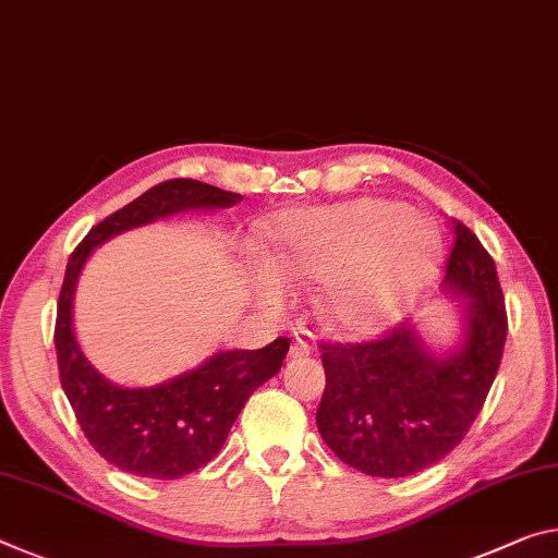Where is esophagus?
Segmentation results:
<instances>
[{
  "label": "esophagus",
  "mask_w": 558,
  "mask_h": 558,
  "mask_svg": "<svg viewBox=\"0 0 558 558\" xmlns=\"http://www.w3.org/2000/svg\"><path fill=\"white\" fill-rule=\"evenodd\" d=\"M311 355V344H307L303 338H295L293 344H290V357H307Z\"/></svg>",
  "instance_id": "obj_1"
}]
</instances>
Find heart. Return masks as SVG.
<instances>
[{"mask_svg": "<svg viewBox=\"0 0 558 558\" xmlns=\"http://www.w3.org/2000/svg\"><path fill=\"white\" fill-rule=\"evenodd\" d=\"M441 255L437 228L400 203L360 198L332 208L290 210L268 228V268L258 290L278 303V276L320 282V313L342 332L385 323L435 278Z\"/></svg>", "mask_w": 558, "mask_h": 558, "instance_id": "1", "label": "heart"}]
</instances>
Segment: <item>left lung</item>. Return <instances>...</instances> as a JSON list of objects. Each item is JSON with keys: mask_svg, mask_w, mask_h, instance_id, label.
<instances>
[{"mask_svg": "<svg viewBox=\"0 0 558 558\" xmlns=\"http://www.w3.org/2000/svg\"><path fill=\"white\" fill-rule=\"evenodd\" d=\"M445 290L459 300L464 340L445 355L404 323L379 340L323 342L325 392L317 429L344 464L369 476H410L464 439L497 377L507 305L497 265L470 228L452 220Z\"/></svg>", "mask_w": 558, "mask_h": 558, "instance_id": "obj_1", "label": "left lung"}]
</instances>
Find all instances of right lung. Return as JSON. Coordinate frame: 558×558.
<instances>
[{
  "mask_svg": "<svg viewBox=\"0 0 558 558\" xmlns=\"http://www.w3.org/2000/svg\"><path fill=\"white\" fill-rule=\"evenodd\" d=\"M241 201V193L203 181H163L94 226L66 263L54 327L59 379L88 445L121 472L179 480L208 464L247 397L280 373L290 340L278 338L260 350L216 352L201 367L168 383L129 390L96 373L78 348L72 315L78 272L94 247L123 231L183 210L231 208Z\"/></svg>",
  "mask_w": 558,
  "mask_h": 558,
  "instance_id": "obj_1",
  "label": "right lung"
}]
</instances>
